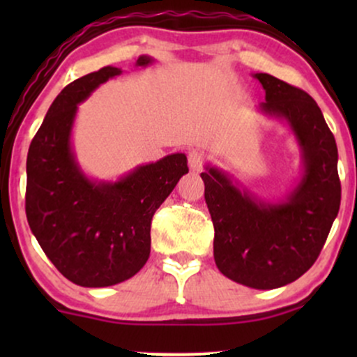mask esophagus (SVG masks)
<instances>
[{
	"label": "esophagus",
	"mask_w": 357,
	"mask_h": 357,
	"mask_svg": "<svg viewBox=\"0 0 357 357\" xmlns=\"http://www.w3.org/2000/svg\"><path fill=\"white\" fill-rule=\"evenodd\" d=\"M188 165L192 171H199L203 169L204 166V154L199 153V151H191L190 154H188Z\"/></svg>",
	"instance_id": "obj_1"
}]
</instances>
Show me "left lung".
<instances>
[{"mask_svg":"<svg viewBox=\"0 0 357 357\" xmlns=\"http://www.w3.org/2000/svg\"><path fill=\"white\" fill-rule=\"evenodd\" d=\"M265 90L260 109L284 119L302 149L304 176L282 203L241 191L216 167L202 173L215 227L216 267L252 289L287 285L314 265L341 204L337 146L315 100L268 73H255Z\"/></svg>","mask_w":357,"mask_h":357,"instance_id":"1","label":"left lung"}]
</instances>
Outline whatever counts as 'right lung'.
Returning <instances> with one entry per match:
<instances>
[{
	"instance_id": "add662e5",
	"label": "right lung",
	"mask_w": 357,
	"mask_h": 357,
	"mask_svg": "<svg viewBox=\"0 0 357 357\" xmlns=\"http://www.w3.org/2000/svg\"><path fill=\"white\" fill-rule=\"evenodd\" d=\"M153 59L141 55L137 67ZM122 70L104 67L68 84L53 100L26 158V218L45 255L82 287H109L134 277L151 253V220L188 173L184 154L139 166L116 183L80 171L70 136L77 105Z\"/></svg>"
}]
</instances>
